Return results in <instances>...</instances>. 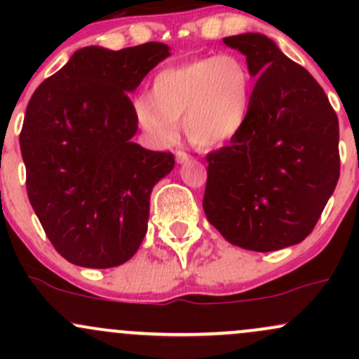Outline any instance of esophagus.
<instances>
[{"label": "esophagus", "instance_id": "obj_1", "mask_svg": "<svg viewBox=\"0 0 359 359\" xmlns=\"http://www.w3.org/2000/svg\"><path fill=\"white\" fill-rule=\"evenodd\" d=\"M175 160H177V163H187V162H191L192 156L185 154V151H180V150H179V151H177V154H175Z\"/></svg>", "mask_w": 359, "mask_h": 359}]
</instances>
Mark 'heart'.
I'll list each match as a JSON object with an SVG mask.
<instances>
[{"label": "heart", "instance_id": "heart-1", "mask_svg": "<svg viewBox=\"0 0 359 359\" xmlns=\"http://www.w3.org/2000/svg\"><path fill=\"white\" fill-rule=\"evenodd\" d=\"M253 76L240 57L211 55L156 74L151 97L135 101V118L155 147L177 137V119L196 147H219L245 126Z\"/></svg>", "mask_w": 359, "mask_h": 359}]
</instances>
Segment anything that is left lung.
I'll return each mask as SVG.
<instances>
[{
  "instance_id": "obj_1",
  "label": "left lung",
  "mask_w": 359,
  "mask_h": 359,
  "mask_svg": "<svg viewBox=\"0 0 359 359\" xmlns=\"http://www.w3.org/2000/svg\"><path fill=\"white\" fill-rule=\"evenodd\" d=\"M246 55L257 84L228 147L211 151L203 208L224 240L275 251L306 240L339 179V123L302 65L262 34L222 39Z\"/></svg>"
}]
</instances>
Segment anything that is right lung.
Returning a JSON list of instances; mask_svg holds the SVG:
<instances>
[{
  "mask_svg": "<svg viewBox=\"0 0 359 359\" xmlns=\"http://www.w3.org/2000/svg\"><path fill=\"white\" fill-rule=\"evenodd\" d=\"M168 55L160 42L79 48L28 102L20 133L28 199L74 265L118 266L145 238L151 189L175 158L131 142L138 123L128 93Z\"/></svg>",
  "mask_w": 359,
  "mask_h": 359,
  "instance_id": "add662e5",
  "label": "right lung"
}]
</instances>
